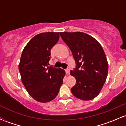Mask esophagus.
Masks as SVG:
<instances>
[{"label":"esophagus","mask_w":126,"mask_h":126,"mask_svg":"<svg viewBox=\"0 0 126 126\" xmlns=\"http://www.w3.org/2000/svg\"><path fill=\"white\" fill-rule=\"evenodd\" d=\"M70 69L69 67H68L66 70V72L67 73V74H69V73H70Z\"/></svg>","instance_id":"34e87169"}]
</instances>
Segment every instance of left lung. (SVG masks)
Masks as SVG:
<instances>
[{
  "mask_svg": "<svg viewBox=\"0 0 126 126\" xmlns=\"http://www.w3.org/2000/svg\"><path fill=\"white\" fill-rule=\"evenodd\" d=\"M71 50L76 67L70 71L76 83L72 88L75 97L84 101L96 97L103 87L108 64L102 46L94 38L82 32H60Z\"/></svg>",
  "mask_w": 126,
  "mask_h": 126,
  "instance_id": "obj_1",
  "label": "left lung"
}]
</instances>
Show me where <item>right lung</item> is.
<instances>
[{
	"label": "right lung",
	"mask_w": 126,
	"mask_h": 126,
	"mask_svg": "<svg viewBox=\"0 0 126 126\" xmlns=\"http://www.w3.org/2000/svg\"><path fill=\"white\" fill-rule=\"evenodd\" d=\"M59 32L40 33L28 42L22 53L19 70L28 94L36 101L47 102L59 92L65 76L60 68L48 66L50 50L59 40Z\"/></svg>",
	"instance_id": "obj_1"
}]
</instances>
